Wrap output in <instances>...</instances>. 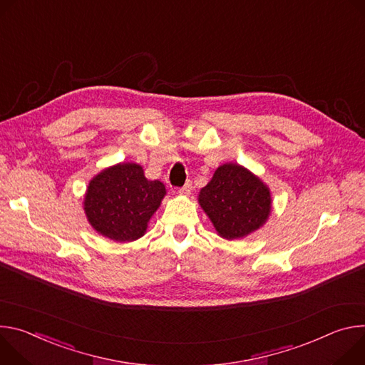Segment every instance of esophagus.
Wrapping results in <instances>:
<instances>
[{"label": "esophagus", "mask_w": 365, "mask_h": 365, "mask_svg": "<svg viewBox=\"0 0 365 365\" xmlns=\"http://www.w3.org/2000/svg\"><path fill=\"white\" fill-rule=\"evenodd\" d=\"M191 188H192L191 181H187L185 185L178 190V194H180V195H190V194H191Z\"/></svg>", "instance_id": "1"}]
</instances>
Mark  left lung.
Listing matches in <instances>:
<instances>
[{
  "label": "left lung",
  "mask_w": 365,
  "mask_h": 365,
  "mask_svg": "<svg viewBox=\"0 0 365 365\" xmlns=\"http://www.w3.org/2000/svg\"><path fill=\"white\" fill-rule=\"evenodd\" d=\"M198 205L219 236L233 240L261 229L272 210L268 185L235 162L220 165L198 192Z\"/></svg>",
  "instance_id": "obj_1"
}]
</instances>
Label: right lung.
<instances>
[{"label":"right lung","mask_w":365,"mask_h":365,"mask_svg":"<svg viewBox=\"0 0 365 365\" xmlns=\"http://www.w3.org/2000/svg\"><path fill=\"white\" fill-rule=\"evenodd\" d=\"M165 195V185L148 180L142 165L120 162L90 180L83 205L98 235L114 242H133L146 233Z\"/></svg>","instance_id":"obj_1"}]
</instances>
